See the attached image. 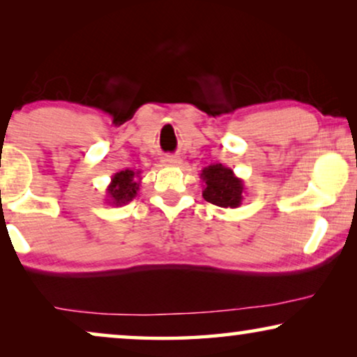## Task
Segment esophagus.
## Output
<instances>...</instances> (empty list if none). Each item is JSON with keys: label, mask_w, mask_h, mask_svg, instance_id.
<instances>
[{"label": "esophagus", "mask_w": 357, "mask_h": 357, "mask_svg": "<svg viewBox=\"0 0 357 357\" xmlns=\"http://www.w3.org/2000/svg\"><path fill=\"white\" fill-rule=\"evenodd\" d=\"M162 162L164 165H169V167H175V165L182 162V159L175 158V155H165V158H162Z\"/></svg>", "instance_id": "obj_1"}]
</instances>
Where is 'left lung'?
I'll return each instance as SVG.
<instances>
[{
	"mask_svg": "<svg viewBox=\"0 0 357 357\" xmlns=\"http://www.w3.org/2000/svg\"><path fill=\"white\" fill-rule=\"evenodd\" d=\"M203 180V198L221 208H238L243 202L245 187L231 167L211 164L199 174Z\"/></svg>",
	"mask_w": 357,
	"mask_h": 357,
	"instance_id": "obj_1",
	"label": "left lung"
}]
</instances>
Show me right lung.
<instances>
[{
  "instance_id": "obj_1",
  "label": "right lung",
  "mask_w": 357,
  "mask_h": 357,
  "mask_svg": "<svg viewBox=\"0 0 357 357\" xmlns=\"http://www.w3.org/2000/svg\"><path fill=\"white\" fill-rule=\"evenodd\" d=\"M141 183V170H120L112 175L105 192V203L112 206H123L138 195Z\"/></svg>"
}]
</instances>
